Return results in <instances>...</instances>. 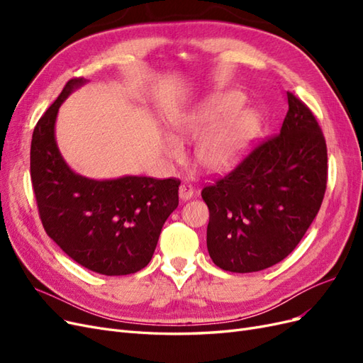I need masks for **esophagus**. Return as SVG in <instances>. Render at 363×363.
Segmentation results:
<instances>
[{
    "mask_svg": "<svg viewBox=\"0 0 363 363\" xmlns=\"http://www.w3.org/2000/svg\"><path fill=\"white\" fill-rule=\"evenodd\" d=\"M194 194H195V188L192 184H189V183H182L180 184V188H179V195H180V199L182 200H191L192 196H194Z\"/></svg>",
    "mask_w": 363,
    "mask_h": 363,
    "instance_id": "34e87169",
    "label": "esophagus"
}]
</instances>
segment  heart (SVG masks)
<instances>
[{"instance_id": "b5f03b06", "label": "heart", "mask_w": 363, "mask_h": 363, "mask_svg": "<svg viewBox=\"0 0 363 363\" xmlns=\"http://www.w3.org/2000/svg\"><path fill=\"white\" fill-rule=\"evenodd\" d=\"M242 103L244 96L239 92H224L215 95L204 106L175 119L174 128L182 138H202L195 147V160L203 169L211 172L227 171L235 167L244 155L259 127V116L251 108H240L237 111L235 108ZM232 111L235 113L225 120L223 118ZM219 122L222 124L219 125ZM164 152L171 159H180L182 145L175 139L167 138Z\"/></svg>"}]
</instances>
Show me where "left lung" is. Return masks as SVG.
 <instances>
[{
    "label": "left lung",
    "mask_w": 363,
    "mask_h": 363,
    "mask_svg": "<svg viewBox=\"0 0 363 363\" xmlns=\"http://www.w3.org/2000/svg\"><path fill=\"white\" fill-rule=\"evenodd\" d=\"M280 133L263 139L236 167L207 184V250L216 267L255 272L298 245L323 204L327 145L316 118L288 92Z\"/></svg>",
    "instance_id": "1"
}]
</instances>
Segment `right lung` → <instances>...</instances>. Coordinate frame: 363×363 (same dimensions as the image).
<instances>
[{
	"label": "right lung",
	"mask_w": 363,
	"mask_h": 363,
	"mask_svg": "<svg viewBox=\"0 0 363 363\" xmlns=\"http://www.w3.org/2000/svg\"><path fill=\"white\" fill-rule=\"evenodd\" d=\"M65 84L33 131L30 175L47 235L82 267L104 276H127L145 268L162 227L179 206V179L123 177L96 182L75 174L54 139L59 107L83 84Z\"/></svg>",
	"instance_id": "add662e5"
}]
</instances>
